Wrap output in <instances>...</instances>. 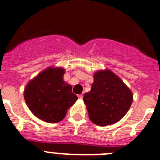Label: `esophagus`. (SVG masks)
Segmentation results:
<instances>
[{"label": "esophagus", "instance_id": "34e87169", "mask_svg": "<svg viewBox=\"0 0 160 160\" xmlns=\"http://www.w3.org/2000/svg\"><path fill=\"white\" fill-rule=\"evenodd\" d=\"M83 94H79V95H78V98H80V99H82V98H83Z\"/></svg>", "mask_w": 160, "mask_h": 160}]
</instances>
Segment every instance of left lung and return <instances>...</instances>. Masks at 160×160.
Instances as JSON below:
<instances>
[{
    "mask_svg": "<svg viewBox=\"0 0 160 160\" xmlns=\"http://www.w3.org/2000/svg\"><path fill=\"white\" fill-rule=\"evenodd\" d=\"M91 121L101 127L114 124L129 110L133 102L131 89L108 69L94 74L91 90L83 96Z\"/></svg>",
    "mask_w": 160,
    "mask_h": 160,
    "instance_id": "left-lung-1",
    "label": "left lung"
}]
</instances>
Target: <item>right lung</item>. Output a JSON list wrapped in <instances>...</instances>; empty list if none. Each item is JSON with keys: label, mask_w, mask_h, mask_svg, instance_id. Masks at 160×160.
<instances>
[{"label": "right lung", "mask_w": 160, "mask_h": 160, "mask_svg": "<svg viewBox=\"0 0 160 160\" xmlns=\"http://www.w3.org/2000/svg\"><path fill=\"white\" fill-rule=\"evenodd\" d=\"M63 67L50 66L29 80L24 99L31 112L47 123H58L78 99L72 86L63 80Z\"/></svg>", "instance_id": "obj_1"}]
</instances>
